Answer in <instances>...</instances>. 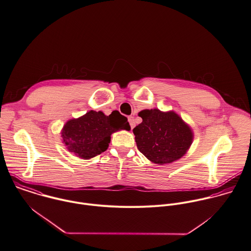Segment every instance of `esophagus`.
<instances>
[{
  "instance_id": "1",
  "label": "esophagus",
  "mask_w": 251,
  "mask_h": 251,
  "mask_svg": "<svg viewBox=\"0 0 251 251\" xmlns=\"http://www.w3.org/2000/svg\"><path fill=\"white\" fill-rule=\"evenodd\" d=\"M128 121H129V123H130V126H131V128L133 129V128L135 127V125H136L134 117H133V116H129V117H128Z\"/></svg>"
}]
</instances>
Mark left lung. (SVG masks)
<instances>
[{
  "label": "left lung",
  "instance_id": "obj_1",
  "mask_svg": "<svg viewBox=\"0 0 251 251\" xmlns=\"http://www.w3.org/2000/svg\"><path fill=\"white\" fill-rule=\"evenodd\" d=\"M143 122L133 129L138 150L157 165L171 164L190 149L194 134L191 127L175 111L158 108L139 112Z\"/></svg>",
  "mask_w": 251,
  "mask_h": 251
}]
</instances>
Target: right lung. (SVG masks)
Wrapping results in <instances>:
<instances>
[{"label": "right lung", "mask_w": 251, "mask_h": 251, "mask_svg": "<svg viewBox=\"0 0 251 251\" xmlns=\"http://www.w3.org/2000/svg\"><path fill=\"white\" fill-rule=\"evenodd\" d=\"M131 129L127 118L114 110L109 115L89 110L66 122L61 130L62 143L76 157L88 160L106 151L112 133Z\"/></svg>", "instance_id": "add662e5"}]
</instances>
